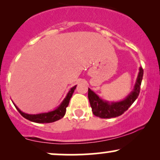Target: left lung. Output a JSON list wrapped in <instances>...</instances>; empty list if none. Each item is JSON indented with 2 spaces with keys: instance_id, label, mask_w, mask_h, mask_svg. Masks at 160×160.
I'll use <instances>...</instances> for the list:
<instances>
[{
  "instance_id": "1",
  "label": "left lung",
  "mask_w": 160,
  "mask_h": 160,
  "mask_svg": "<svg viewBox=\"0 0 160 160\" xmlns=\"http://www.w3.org/2000/svg\"><path fill=\"white\" fill-rule=\"evenodd\" d=\"M143 74H144V71L142 68L140 67L133 90L129 93V95H128L126 98L120 102H109L108 101H104L102 98H99L98 95L95 94L94 92L92 91L89 88L88 98L93 114L104 119H109L122 115L125 111H127L128 108L138 97Z\"/></svg>"
}]
</instances>
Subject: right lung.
I'll use <instances>...</instances> for the list:
<instances>
[{"mask_svg":"<svg viewBox=\"0 0 160 160\" xmlns=\"http://www.w3.org/2000/svg\"><path fill=\"white\" fill-rule=\"evenodd\" d=\"M76 87L77 85L73 86L70 89L67 95H66V97L64 98V100L62 101V102L60 104V105L58 108H56V109L53 110L52 111L47 112V113H38V114H28V113H24L13 102L12 103H13L14 106L17 109V111L19 112L20 114L23 117H25V119H27V120L32 121V122H38V123H49V122H55V121L60 120V119H62L65 116L66 112V108L68 106L70 99H71V96H72Z\"/></svg>","mask_w":160,"mask_h":160,"instance_id":"add662e5","label":"right lung"}]
</instances>
